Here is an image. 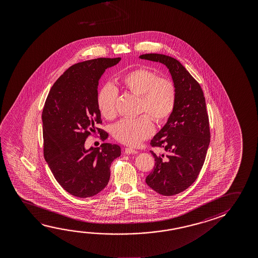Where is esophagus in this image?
<instances>
[{
    "label": "esophagus",
    "instance_id": "esophagus-1",
    "mask_svg": "<svg viewBox=\"0 0 258 258\" xmlns=\"http://www.w3.org/2000/svg\"><path fill=\"white\" fill-rule=\"evenodd\" d=\"M125 153L126 154H138V151L136 150V149H133V148H125Z\"/></svg>",
    "mask_w": 258,
    "mask_h": 258
}]
</instances>
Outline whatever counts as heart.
I'll list each match as a JSON object with an SVG mask.
<instances>
[{"instance_id": "1", "label": "heart", "mask_w": 258, "mask_h": 258, "mask_svg": "<svg viewBox=\"0 0 258 258\" xmlns=\"http://www.w3.org/2000/svg\"><path fill=\"white\" fill-rule=\"evenodd\" d=\"M123 88L128 93L140 96L138 112L146 113L134 118H124L112 127L115 140L128 146H138L153 133V120L162 125L173 115L177 89L171 78L159 76L148 68H136L120 78ZM118 91L114 85L106 84L98 93L97 104L101 114L112 119L117 116ZM151 117L150 119V118Z\"/></svg>"}]
</instances>
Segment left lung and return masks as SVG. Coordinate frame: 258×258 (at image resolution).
<instances>
[{
	"mask_svg": "<svg viewBox=\"0 0 258 258\" xmlns=\"http://www.w3.org/2000/svg\"><path fill=\"white\" fill-rule=\"evenodd\" d=\"M140 57L165 64L177 89L173 115L150 142L167 155L156 156L150 150L155 166L146 182L159 195H178L196 181L207 155L211 131L205 97L200 84L178 60L161 54Z\"/></svg>",
	"mask_w": 258,
	"mask_h": 258,
	"instance_id": "obj_1",
	"label": "left lung"
}]
</instances>
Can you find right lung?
Listing matches in <instances>:
<instances>
[{
    "label": "right lung",
    "instance_id": "right-lung-1",
    "mask_svg": "<svg viewBox=\"0 0 258 258\" xmlns=\"http://www.w3.org/2000/svg\"><path fill=\"white\" fill-rule=\"evenodd\" d=\"M120 57H100L73 64L51 87L43 108V153L55 180L70 195L88 198L99 194L110 180V164L120 156L118 145L104 143L102 150L85 149V140L100 127L98 84L105 69ZM93 135V136H94Z\"/></svg>",
    "mask_w": 258,
    "mask_h": 258
}]
</instances>
